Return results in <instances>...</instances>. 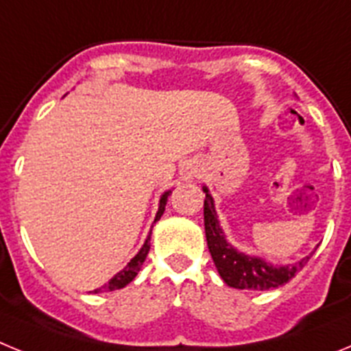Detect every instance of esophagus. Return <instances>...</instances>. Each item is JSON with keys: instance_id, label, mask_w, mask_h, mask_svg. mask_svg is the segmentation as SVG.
<instances>
[{"instance_id": "obj_1", "label": "esophagus", "mask_w": 351, "mask_h": 351, "mask_svg": "<svg viewBox=\"0 0 351 351\" xmlns=\"http://www.w3.org/2000/svg\"><path fill=\"white\" fill-rule=\"evenodd\" d=\"M190 176H193V178H195V176H197V170L191 169V170H190Z\"/></svg>"}]
</instances>
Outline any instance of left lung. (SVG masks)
<instances>
[{"mask_svg": "<svg viewBox=\"0 0 351 351\" xmlns=\"http://www.w3.org/2000/svg\"><path fill=\"white\" fill-rule=\"evenodd\" d=\"M206 200H204V225H206L207 246L214 265L218 269L221 280L228 287L239 290H269L278 288L288 281L309 262L315 251L300 258L295 263L288 265H276V263L263 260L262 256L247 255L239 251L226 241V235L219 225L218 213L214 207V198L210 197L209 188L202 186Z\"/></svg>", "mask_w": 351, "mask_h": 351, "instance_id": "left-lung-1", "label": "left lung"}]
</instances>
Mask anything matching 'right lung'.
I'll return each mask as SVG.
<instances>
[{"label": "right lung", "instance_id": "add662e5", "mask_svg": "<svg viewBox=\"0 0 351 351\" xmlns=\"http://www.w3.org/2000/svg\"><path fill=\"white\" fill-rule=\"evenodd\" d=\"M172 193V190L169 191H163V195L160 197V204H158V213L156 216H154V223L158 221V219L161 218V214L165 213V206H167V200H169V195ZM151 232H149L147 239H145V243L142 244V247L138 250V253L135 256H133L132 260L128 262V265H126L123 271L117 272L116 276H114L112 280H108V283H105L104 287L96 288V290H93V293H100V291H112V290H119V288H125L126 285L132 283L133 280H135V276L138 274V271H141L142 263H144L145 256H147L149 253V247H151Z\"/></svg>", "mask_w": 351, "mask_h": 351}]
</instances>
